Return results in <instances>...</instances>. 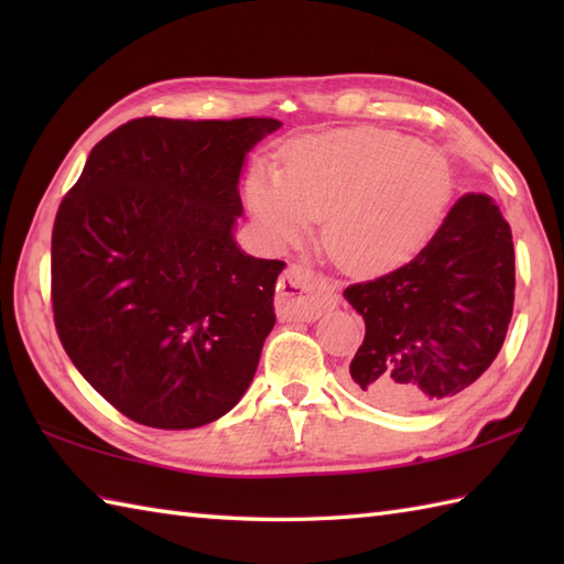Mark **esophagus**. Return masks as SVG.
<instances>
[{"mask_svg": "<svg viewBox=\"0 0 564 564\" xmlns=\"http://www.w3.org/2000/svg\"><path fill=\"white\" fill-rule=\"evenodd\" d=\"M337 303V293H334L327 281L317 279V275L301 263L285 271L283 281L279 283V297H275V310H279L281 319H317L322 313Z\"/></svg>", "mask_w": 564, "mask_h": 564, "instance_id": "34e87169", "label": "esophagus"}]
</instances>
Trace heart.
Returning a JSON list of instances; mask_svg holds the SVG:
<instances>
[{
  "label": "heart",
  "instance_id": "heart-1",
  "mask_svg": "<svg viewBox=\"0 0 564 564\" xmlns=\"http://www.w3.org/2000/svg\"><path fill=\"white\" fill-rule=\"evenodd\" d=\"M247 206L273 247L310 235L351 273H382L412 259L434 235L453 194L446 158L380 128H339L297 138L283 172L259 164Z\"/></svg>",
  "mask_w": 564,
  "mask_h": 564
}]
</instances>
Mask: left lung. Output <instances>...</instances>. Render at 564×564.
<instances>
[{"mask_svg": "<svg viewBox=\"0 0 564 564\" xmlns=\"http://www.w3.org/2000/svg\"><path fill=\"white\" fill-rule=\"evenodd\" d=\"M513 285L509 223L487 194L460 196L410 263L344 291L366 322L346 386L392 412L453 398L497 358Z\"/></svg>", "mask_w": 564, "mask_h": 564, "instance_id": "1", "label": "left lung"}]
</instances>
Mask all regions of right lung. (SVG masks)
<instances>
[{
    "instance_id": "add662e5",
    "label": "right lung",
    "mask_w": 564,
    "mask_h": 564,
    "mask_svg": "<svg viewBox=\"0 0 564 564\" xmlns=\"http://www.w3.org/2000/svg\"><path fill=\"white\" fill-rule=\"evenodd\" d=\"M279 128L275 118H135L91 150L59 203L57 337L138 424H210L257 373L285 263L237 247V186L247 152Z\"/></svg>"
}]
</instances>
